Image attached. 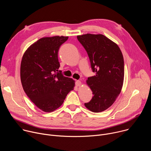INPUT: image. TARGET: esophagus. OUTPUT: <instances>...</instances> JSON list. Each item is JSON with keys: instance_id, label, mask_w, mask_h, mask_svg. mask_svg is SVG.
Listing matches in <instances>:
<instances>
[{"instance_id": "esophagus-1", "label": "esophagus", "mask_w": 151, "mask_h": 151, "mask_svg": "<svg viewBox=\"0 0 151 151\" xmlns=\"http://www.w3.org/2000/svg\"><path fill=\"white\" fill-rule=\"evenodd\" d=\"M75 85L76 87H80L81 85V82L80 81H76L75 82Z\"/></svg>"}]
</instances>
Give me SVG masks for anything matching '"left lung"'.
<instances>
[{
	"instance_id": "1",
	"label": "left lung",
	"mask_w": 151,
	"mask_h": 151,
	"mask_svg": "<svg viewBox=\"0 0 151 151\" xmlns=\"http://www.w3.org/2000/svg\"><path fill=\"white\" fill-rule=\"evenodd\" d=\"M77 39L88 55L96 75L88 78L87 83L93 96L85 106L93 112L108 109L120 94L124 77V63L118 45L101 34H85Z\"/></svg>"
}]
</instances>
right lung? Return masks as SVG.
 Segmentation results:
<instances>
[{
	"label": "right lung",
	"mask_w": 151,
	"mask_h": 151,
	"mask_svg": "<svg viewBox=\"0 0 151 151\" xmlns=\"http://www.w3.org/2000/svg\"><path fill=\"white\" fill-rule=\"evenodd\" d=\"M68 36L45 37L25 51L21 60L20 78L24 91L39 109L56 110L74 89L75 81L58 72V52Z\"/></svg>",
	"instance_id": "1"
}]
</instances>
